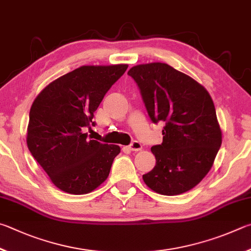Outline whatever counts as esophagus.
Listing matches in <instances>:
<instances>
[{
	"label": "esophagus",
	"mask_w": 251,
	"mask_h": 251,
	"mask_svg": "<svg viewBox=\"0 0 251 251\" xmlns=\"http://www.w3.org/2000/svg\"><path fill=\"white\" fill-rule=\"evenodd\" d=\"M129 149H130L131 151H135V152H137V151L141 150V149H142V144L140 143V142H138V141H133V142L131 143L130 146H129Z\"/></svg>",
	"instance_id": "1"
}]
</instances>
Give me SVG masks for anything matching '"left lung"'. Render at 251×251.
<instances>
[{
	"instance_id": "left-lung-1",
	"label": "left lung",
	"mask_w": 251,
	"mask_h": 251,
	"mask_svg": "<svg viewBox=\"0 0 251 251\" xmlns=\"http://www.w3.org/2000/svg\"><path fill=\"white\" fill-rule=\"evenodd\" d=\"M152 122L163 121V142L151 148L156 164L143 175L149 188L174 196L192 190L214 164L222 146V130L213 99L204 86L164 63L133 66Z\"/></svg>"
}]
</instances>
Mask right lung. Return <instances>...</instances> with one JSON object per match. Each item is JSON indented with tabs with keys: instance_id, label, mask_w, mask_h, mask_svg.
Segmentation results:
<instances>
[{
	"instance_id": "add662e5",
	"label": "right lung",
	"mask_w": 251,
	"mask_h": 251,
	"mask_svg": "<svg viewBox=\"0 0 251 251\" xmlns=\"http://www.w3.org/2000/svg\"><path fill=\"white\" fill-rule=\"evenodd\" d=\"M126 64L81 66L55 79L30 107L26 143L34 159L60 191L88 194L108 178L120 147L88 140L85 126Z\"/></svg>"
}]
</instances>
